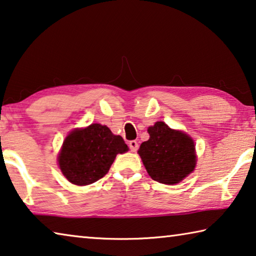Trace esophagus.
I'll return each instance as SVG.
<instances>
[{
  "label": "esophagus",
  "instance_id": "34e87169",
  "mask_svg": "<svg viewBox=\"0 0 256 256\" xmlns=\"http://www.w3.org/2000/svg\"><path fill=\"white\" fill-rule=\"evenodd\" d=\"M128 145H129V148H130V150H132V152H135V150H137L138 148V143L136 140H130Z\"/></svg>",
  "mask_w": 256,
  "mask_h": 256
}]
</instances>
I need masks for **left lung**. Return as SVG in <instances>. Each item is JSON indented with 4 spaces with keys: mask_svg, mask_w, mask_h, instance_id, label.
Segmentation results:
<instances>
[{
    "mask_svg": "<svg viewBox=\"0 0 256 256\" xmlns=\"http://www.w3.org/2000/svg\"><path fill=\"white\" fill-rule=\"evenodd\" d=\"M150 140L140 144L138 154L153 180L174 185L192 174L196 166L194 140L174 130L163 121L148 127Z\"/></svg>",
    "mask_w": 256,
    "mask_h": 256,
    "instance_id": "8db88e82",
    "label": "left lung"
}]
</instances>
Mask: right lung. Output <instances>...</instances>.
<instances>
[{
  "mask_svg": "<svg viewBox=\"0 0 256 256\" xmlns=\"http://www.w3.org/2000/svg\"><path fill=\"white\" fill-rule=\"evenodd\" d=\"M127 150L122 137L113 135L106 126L92 124L86 128L74 129L66 137L58 162L71 184L85 186L103 178L116 154Z\"/></svg>",
  "mask_w": 256,
  "mask_h": 256,
  "instance_id": "1",
  "label": "right lung"
}]
</instances>
